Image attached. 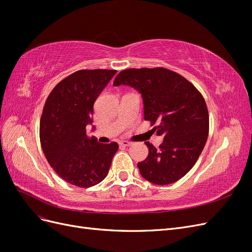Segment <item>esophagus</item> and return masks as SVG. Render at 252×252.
<instances>
[{
  "label": "esophagus",
  "instance_id": "obj_1",
  "mask_svg": "<svg viewBox=\"0 0 252 252\" xmlns=\"http://www.w3.org/2000/svg\"><path fill=\"white\" fill-rule=\"evenodd\" d=\"M132 143L131 142H128V141H121L120 142V146H122V147H128V146H130Z\"/></svg>",
  "mask_w": 252,
  "mask_h": 252
}]
</instances>
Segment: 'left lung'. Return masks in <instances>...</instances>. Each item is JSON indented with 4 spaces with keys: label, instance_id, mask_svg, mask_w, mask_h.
I'll return each instance as SVG.
<instances>
[{
    "label": "left lung",
    "instance_id": "1",
    "mask_svg": "<svg viewBox=\"0 0 252 252\" xmlns=\"http://www.w3.org/2000/svg\"><path fill=\"white\" fill-rule=\"evenodd\" d=\"M128 85L142 94L144 119L158 135V148L146 142L148 157L138 163L144 179L157 185L179 181L192 168L207 141L209 116L203 95L181 74L163 67L121 71L113 86Z\"/></svg>",
    "mask_w": 252,
    "mask_h": 252
}]
</instances>
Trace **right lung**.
I'll return each mask as SVG.
<instances>
[{
	"label": "right lung",
	"instance_id": "1",
	"mask_svg": "<svg viewBox=\"0 0 252 252\" xmlns=\"http://www.w3.org/2000/svg\"><path fill=\"white\" fill-rule=\"evenodd\" d=\"M117 73L108 69H82L68 75L51 90L40 122V141L45 158L59 177L71 185L88 188L107 177L116 142L98 143L88 138L94 104Z\"/></svg>",
	"mask_w": 252,
	"mask_h": 252
}]
</instances>
